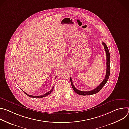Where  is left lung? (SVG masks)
Here are the masks:
<instances>
[{"label": "left lung", "instance_id": "1", "mask_svg": "<svg viewBox=\"0 0 129 129\" xmlns=\"http://www.w3.org/2000/svg\"><path fill=\"white\" fill-rule=\"evenodd\" d=\"M103 45L104 46V49L106 51V56H107V69H106V76L105 77L104 80L103 81V82L96 87L94 89L91 90V91H80L78 90L77 89H76V88L75 87V86L73 85V83H72V81L71 78H70V82H71V86L73 89V90L75 91V92L79 95H92V94H96L102 89V88L105 86V85L106 84V83L107 82L109 76H110V52L108 49V48L107 46V45L104 42H102Z\"/></svg>", "mask_w": 129, "mask_h": 129}]
</instances>
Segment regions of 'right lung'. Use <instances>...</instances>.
<instances>
[{
	"label": "right lung",
	"mask_w": 129,
	"mask_h": 129,
	"mask_svg": "<svg viewBox=\"0 0 129 129\" xmlns=\"http://www.w3.org/2000/svg\"><path fill=\"white\" fill-rule=\"evenodd\" d=\"M53 87H54V85H53V87H52V89H51L49 91H48L47 93H45V94H43V95H39V96H34V95H29V94H28L26 93L24 91H23V92H24V93H25V94H26L27 96H29V97H30V98H34L40 99V98H43V97L46 96L48 95L49 94H50L51 93V92L52 91V90H53Z\"/></svg>",
	"instance_id": "right-lung-1"
}]
</instances>
